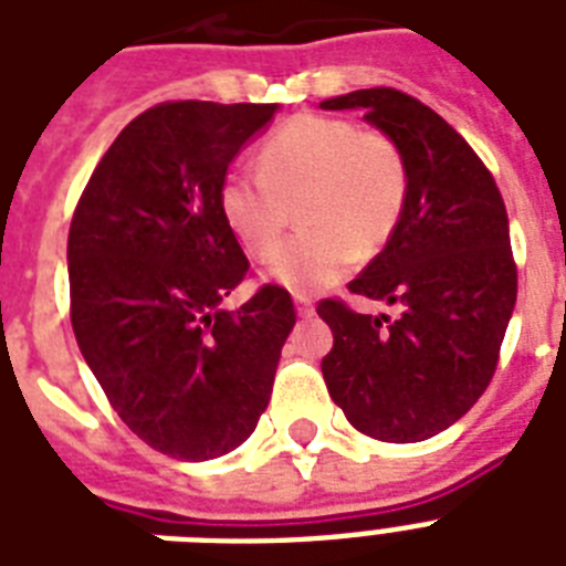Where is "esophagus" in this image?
I'll list each match as a JSON object with an SVG mask.
<instances>
[{
    "instance_id": "esophagus-1",
    "label": "esophagus",
    "mask_w": 566,
    "mask_h": 566,
    "mask_svg": "<svg viewBox=\"0 0 566 566\" xmlns=\"http://www.w3.org/2000/svg\"><path fill=\"white\" fill-rule=\"evenodd\" d=\"M293 302H296V314L300 317H314V302L308 296H293Z\"/></svg>"
}]
</instances>
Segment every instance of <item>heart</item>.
<instances>
[{
  "mask_svg": "<svg viewBox=\"0 0 566 566\" xmlns=\"http://www.w3.org/2000/svg\"><path fill=\"white\" fill-rule=\"evenodd\" d=\"M408 193L399 146L340 117L291 119L266 137L258 172L234 167L220 185V213L252 258L279 247L293 205L300 234L270 261V279L287 291H323L370 258L394 234Z\"/></svg>",
  "mask_w": 566,
  "mask_h": 566,
  "instance_id": "obj_1",
  "label": "heart"
}]
</instances>
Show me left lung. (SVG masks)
I'll return each instance as SVG.
<instances>
[{
    "mask_svg": "<svg viewBox=\"0 0 566 566\" xmlns=\"http://www.w3.org/2000/svg\"><path fill=\"white\" fill-rule=\"evenodd\" d=\"M364 111L399 146L408 193L385 249L349 282L399 317L319 302L335 344L323 378L355 429L387 443L434 438L461 420L496 370L517 302L509 213L479 155L447 119L394 87L319 102Z\"/></svg>",
    "mask_w": 566,
    "mask_h": 566,
    "instance_id": "8db88e82",
    "label": "left lung"
}]
</instances>
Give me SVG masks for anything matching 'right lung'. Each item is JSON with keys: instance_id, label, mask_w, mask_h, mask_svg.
Instances as JSON below:
<instances>
[{"instance_id": "right-lung-1", "label": "right lung", "mask_w": 566, "mask_h": 566, "mask_svg": "<svg viewBox=\"0 0 566 566\" xmlns=\"http://www.w3.org/2000/svg\"><path fill=\"white\" fill-rule=\"evenodd\" d=\"M279 105L164 102L128 123L73 213L70 317L119 420L164 455L211 461L255 431L291 293L266 284L226 311L249 270L220 185Z\"/></svg>"}]
</instances>
